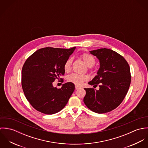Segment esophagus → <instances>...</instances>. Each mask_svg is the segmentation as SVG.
<instances>
[{
    "mask_svg": "<svg viewBox=\"0 0 148 148\" xmlns=\"http://www.w3.org/2000/svg\"><path fill=\"white\" fill-rule=\"evenodd\" d=\"M80 86H77V85H75V89H80Z\"/></svg>",
    "mask_w": 148,
    "mask_h": 148,
    "instance_id": "34e87169",
    "label": "esophagus"
}]
</instances>
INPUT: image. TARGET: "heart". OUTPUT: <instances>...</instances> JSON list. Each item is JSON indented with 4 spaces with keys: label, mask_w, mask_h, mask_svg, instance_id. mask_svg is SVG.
<instances>
[{
    "label": "heart",
    "mask_w": 148,
    "mask_h": 148,
    "mask_svg": "<svg viewBox=\"0 0 148 148\" xmlns=\"http://www.w3.org/2000/svg\"><path fill=\"white\" fill-rule=\"evenodd\" d=\"M81 58L84 62L85 65L88 67H92L95 63V58L89 53H84L81 55ZM72 59L71 58L68 59L64 64V69L65 72H68L71 67ZM89 77L86 75H79L77 73H72L67 77V80L68 82L73 83L76 85H80L84 82L88 80Z\"/></svg>",
    "instance_id": "1"
}]
</instances>
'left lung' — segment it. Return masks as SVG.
Masks as SVG:
<instances>
[{
	"mask_svg": "<svg viewBox=\"0 0 148 148\" xmlns=\"http://www.w3.org/2000/svg\"><path fill=\"white\" fill-rule=\"evenodd\" d=\"M89 52L99 59L100 68L88 84H99L100 89L84 88V103L94 112L107 113L116 109L125 98L131 82L130 67L121 55L112 49L100 48Z\"/></svg>",
	"mask_w": 148,
	"mask_h": 148,
	"instance_id": "1",
	"label": "left lung"
}]
</instances>
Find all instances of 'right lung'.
Returning a JSON list of instances; mask_svg holds the SVG:
<instances>
[{"instance_id": "obj_1", "label": "right lung", "mask_w": 148, "mask_h": 148, "mask_svg": "<svg viewBox=\"0 0 148 148\" xmlns=\"http://www.w3.org/2000/svg\"><path fill=\"white\" fill-rule=\"evenodd\" d=\"M75 48H41L24 64L22 88L27 100L38 111L52 114L60 111L67 104L75 90L74 84L66 83L61 88H57L52 83L64 75V64Z\"/></svg>"}]
</instances>
